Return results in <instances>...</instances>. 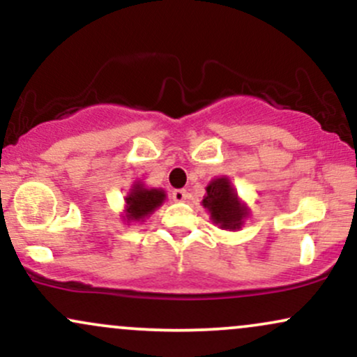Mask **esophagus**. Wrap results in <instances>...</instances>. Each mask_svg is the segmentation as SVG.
Here are the masks:
<instances>
[{
    "label": "esophagus",
    "mask_w": 357,
    "mask_h": 357,
    "mask_svg": "<svg viewBox=\"0 0 357 357\" xmlns=\"http://www.w3.org/2000/svg\"><path fill=\"white\" fill-rule=\"evenodd\" d=\"M186 198H188L186 190H174V191H173V199H174V202L181 203V202H184V199H186Z\"/></svg>",
    "instance_id": "esophagus-1"
}]
</instances>
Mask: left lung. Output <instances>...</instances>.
<instances>
[{"instance_id":"obj_1","label":"left lung","mask_w":357,"mask_h":357,"mask_svg":"<svg viewBox=\"0 0 357 357\" xmlns=\"http://www.w3.org/2000/svg\"><path fill=\"white\" fill-rule=\"evenodd\" d=\"M202 204L210 220L221 230H240L250 215V208L241 202L228 176H218L208 183Z\"/></svg>"}]
</instances>
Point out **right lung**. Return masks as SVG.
<instances>
[{
  "label": "right lung",
  "mask_w": 357,
  "mask_h": 357,
  "mask_svg": "<svg viewBox=\"0 0 357 357\" xmlns=\"http://www.w3.org/2000/svg\"><path fill=\"white\" fill-rule=\"evenodd\" d=\"M165 199L166 191L162 188H147L141 179L134 181L124 198L122 221L127 225L142 223L165 203Z\"/></svg>",
  "instance_id": "1"
}]
</instances>
